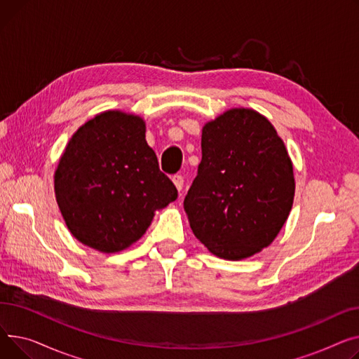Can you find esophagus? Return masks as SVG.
I'll return each instance as SVG.
<instances>
[{
  "label": "esophagus",
  "instance_id": "esophagus-1",
  "mask_svg": "<svg viewBox=\"0 0 359 359\" xmlns=\"http://www.w3.org/2000/svg\"><path fill=\"white\" fill-rule=\"evenodd\" d=\"M172 181H174V184H175L178 191H181L182 187H184V177H182L181 174H177V175L172 177Z\"/></svg>",
  "mask_w": 359,
  "mask_h": 359
}]
</instances>
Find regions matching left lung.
I'll list each match as a JSON object with an SVG mask.
<instances>
[{
    "label": "left lung",
    "instance_id": "obj_1",
    "mask_svg": "<svg viewBox=\"0 0 359 359\" xmlns=\"http://www.w3.org/2000/svg\"><path fill=\"white\" fill-rule=\"evenodd\" d=\"M201 162L184 200L196 238L213 255L239 261L277 238L292 207V163L266 117L231 109L205 123Z\"/></svg>",
    "mask_w": 359,
    "mask_h": 359
}]
</instances>
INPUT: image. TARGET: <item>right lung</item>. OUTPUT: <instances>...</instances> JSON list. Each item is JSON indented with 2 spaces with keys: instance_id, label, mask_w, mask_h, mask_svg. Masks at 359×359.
<instances>
[{
  "instance_id": "obj_1",
  "label": "right lung",
  "mask_w": 359,
  "mask_h": 359,
  "mask_svg": "<svg viewBox=\"0 0 359 359\" xmlns=\"http://www.w3.org/2000/svg\"><path fill=\"white\" fill-rule=\"evenodd\" d=\"M142 117L97 114L74 133L55 172V194L75 239L105 254L139 241L178 191L144 139Z\"/></svg>"
}]
</instances>
